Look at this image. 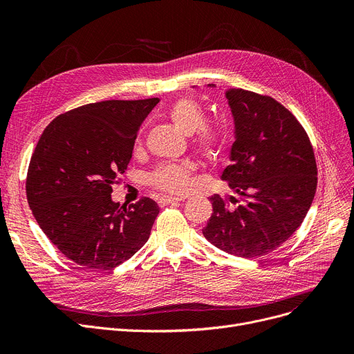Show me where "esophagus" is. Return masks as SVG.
Returning a JSON list of instances; mask_svg holds the SVG:
<instances>
[{
    "instance_id": "obj_1",
    "label": "esophagus",
    "mask_w": 354,
    "mask_h": 354,
    "mask_svg": "<svg viewBox=\"0 0 354 354\" xmlns=\"http://www.w3.org/2000/svg\"><path fill=\"white\" fill-rule=\"evenodd\" d=\"M179 201H182V199L175 198V196H162V198L159 199V205H160V207H165V205H169V203H178Z\"/></svg>"
}]
</instances>
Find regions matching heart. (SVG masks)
I'll return each instance as SVG.
<instances>
[{"mask_svg":"<svg viewBox=\"0 0 354 354\" xmlns=\"http://www.w3.org/2000/svg\"><path fill=\"white\" fill-rule=\"evenodd\" d=\"M166 116L183 135H194L199 153L215 160L225 146V135L218 126L207 124V113L202 104L192 97H182L174 102ZM140 140H138V145ZM191 166L188 163H165L149 175L152 187L169 194L180 195L187 192L191 182Z\"/></svg>","mask_w":354,"mask_h":354,"instance_id":"b5f03b06","label":"heart"}]
</instances>
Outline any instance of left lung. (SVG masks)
Returning a JSON list of instances; mask_svg holds the SVG:
<instances>
[{"instance_id": "obj_1", "label": "left lung", "mask_w": 354, "mask_h": 354, "mask_svg": "<svg viewBox=\"0 0 354 354\" xmlns=\"http://www.w3.org/2000/svg\"><path fill=\"white\" fill-rule=\"evenodd\" d=\"M225 97L235 140L221 179L241 202L232 207L211 196L212 215L202 232L222 251L257 258L301 225L317 188V166L306 130L281 103L243 88H227Z\"/></svg>"}]
</instances>
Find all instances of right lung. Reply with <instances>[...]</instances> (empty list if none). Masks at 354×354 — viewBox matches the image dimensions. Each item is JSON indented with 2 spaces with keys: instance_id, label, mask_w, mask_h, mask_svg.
Wrapping results in <instances>:
<instances>
[{
  "instance_id": "obj_1",
  "label": "right lung",
  "mask_w": 354,
  "mask_h": 354,
  "mask_svg": "<svg viewBox=\"0 0 354 354\" xmlns=\"http://www.w3.org/2000/svg\"><path fill=\"white\" fill-rule=\"evenodd\" d=\"M159 103L106 100L55 118L35 146L27 199L51 243L84 268L109 270L149 239L159 207L151 198L132 205L111 199V185L132 159L138 130Z\"/></svg>"
}]
</instances>
